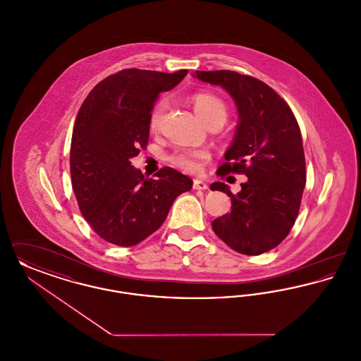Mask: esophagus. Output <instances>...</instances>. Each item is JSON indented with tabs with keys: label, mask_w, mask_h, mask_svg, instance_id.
<instances>
[{
	"label": "esophagus",
	"mask_w": 361,
	"mask_h": 361,
	"mask_svg": "<svg viewBox=\"0 0 361 361\" xmlns=\"http://www.w3.org/2000/svg\"><path fill=\"white\" fill-rule=\"evenodd\" d=\"M193 189H196V190H206V189H208V185L202 180H193Z\"/></svg>",
	"instance_id": "34e87169"
}]
</instances>
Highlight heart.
<instances>
[{
    "instance_id": "heart-1",
    "label": "heart",
    "mask_w": 361,
    "mask_h": 361,
    "mask_svg": "<svg viewBox=\"0 0 361 361\" xmlns=\"http://www.w3.org/2000/svg\"><path fill=\"white\" fill-rule=\"evenodd\" d=\"M190 102L196 115L204 124L211 121H222L224 123L227 118V106L224 100L216 94H212L208 92H200V93H196ZM165 106L166 105L164 102L155 104L149 119L150 130L155 131L159 127ZM206 159H208V154L203 150H178V152H174L172 155H169L171 165L187 173L200 172L202 164Z\"/></svg>"
}]
</instances>
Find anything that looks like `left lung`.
Segmentation results:
<instances>
[{"instance_id": "obj_1", "label": "left lung", "mask_w": 361, "mask_h": 361, "mask_svg": "<svg viewBox=\"0 0 361 361\" xmlns=\"http://www.w3.org/2000/svg\"><path fill=\"white\" fill-rule=\"evenodd\" d=\"M193 77L222 86L234 100L238 124L219 171L247 177L237 195L224 183L211 185L231 197V212L216 218L212 230L238 253L262 255L288 235L299 212L306 162L298 121L287 103L257 78L230 70L196 71Z\"/></svg>"}]
</instances>
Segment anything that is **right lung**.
Instances as JSON below:
<instances>
[{
  "label": "right lung",
  "instance_id": "add662e5",
  "mask_svg": "<svg viewBox=\"0 0 361 361\" xmlns=\"http://www.w3.org/2000/svg\"><path fill=\"white\" fill-rule=\"evenodd\" d=\"M188 70L127 69L106 77L81 105L71 137L70 173L86 222L103 240L134 246L165 222L178 195L193 181L173 168L145 178L131 158L149 142V119L161 92Z\"/></svg>",
  "mask_w": 361,
  "mask_h": 361
}]
</instances>
